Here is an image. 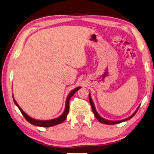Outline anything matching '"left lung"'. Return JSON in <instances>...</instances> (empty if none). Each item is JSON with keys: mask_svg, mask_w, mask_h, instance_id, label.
<instances>
[{"mask_svg": "<svg viewBox=\"0 0 154 154\" xmlns=\"http://www.w3.org/2000/svg\"><path fill=\"white\" fill-rule=\"evenodd\" d=\"M89 101H90V105H91V107H92V112H93V113L94 114V116L96 117V119L98 120L99 122H101V123H103V124H107V125H115V124H117V123H122V122H124V121H126L129 120V119H130L132 118V117L135 115L136 112H137L138 109L139 108V107H140V106H139L137 109H136L135 112H134V113L131 114V115L130 116L128 117V118H126L125 119H123V120H120V121H109V120H107V119H103V117H101V116L99 115L98 112H97L96 108H95V106H94V102L93 101H92V99L91 98V96H90V93L89 92Z\"/></svg>", "mask_w": 154, "mask_h": 154, "instance_id": "1", "label": "left lung"}]
</instances>
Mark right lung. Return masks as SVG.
I'll list each match as a JSON object with an SVG mask.
<instances>
[{
  "label": "right lung",
  "instance_id": "right-lung-1",
  "mask_svg": "<svg viewBox=\"0 0 154 154\" xmlns=\"http://www.w3.org/2000/svg\"><path fill=\"white\" fill-rule=\"evenodd\" d=\"M80 88H81V87H77V88H75L74 90H72V91L70 92L69 94H68L66 100V106H65V109H64V112H63L62 115H60L59 117H57V118H56V119H51V120H38V119H33L32 117L29 116L28 114H26L25 112H24L23 109H22L20 107L18 106V104L17 103V102L16 101L15 99H14V95H12V97H13L14 103L16 104V106L18 107L19 109H20L21 113L23 114V115L24 116V118H25L26 120L29 123H30L31 124H32V125H36V126L44 127V128H48V127H52V126H54L56 125H58V124L62 123L65 121V119H66V117H67L68 112H69L70 99L71 98V97H72V95L74 94L75 92H76L77 90H79Z\"/></svg>",
  "mask_w": 154,
  "mask_h": 154
}]
</instances>
